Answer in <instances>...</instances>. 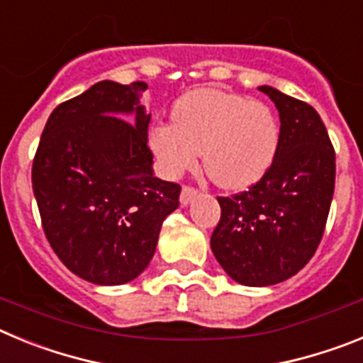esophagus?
Listing matches in <instances>:
<instances>
[{
    "label": "esophagus",
    "instance_id": "34e87169",
    "mask_svg": "<svg viewBox=\"0 0 363 363\" xmlns=\"http://www.w3.org/2000/svg\"><path fill=\"white\" fill-rule=\"evenodd\" d=\"M196 194H198V189L185 185V187L182 189V196H179V201H182V205H189L192 201V198L196 196Z\"/></svg>",
    "mask_w": 363,
    "mask_h": 363
}]
</instances>
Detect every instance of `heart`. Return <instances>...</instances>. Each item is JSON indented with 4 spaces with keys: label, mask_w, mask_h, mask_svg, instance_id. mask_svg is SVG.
Here are the masks:
<instances>
[{
    "label": "heart",
    "mask_w": 363,
    "mask_h": 363,
    "mask_svg": "<svg viewBox=\"0 0 363 363\" xmlns=\"http://www.w3.org/2000/svg\"><path fill=\"white\" fill-rule=\"evenodd\" d=\"M149 147L169 178L203 169L227 191H243L271 169L280 147L277 114L262 101L220 89H196L176 101L172 123L149 133Z\"/></svg>",
    "instance_id": "obj_1"
}]
</instances>
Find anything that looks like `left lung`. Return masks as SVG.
Returning <instances> with one entry per match:
<instances>
[{"mask_svg":"<svg viewBox=\"0 0 363 363\" xmlns=\"http://www.w3.org/2000/svg\"><path fill=\"white\" fill-rule=\"evenodd\" d=\"M280 114V147L259 182L218 198L221 218L211 249L242 285L267 287L294 277L320 245L335 192V149L309 104L258 86Z\"/></svg>","mask_w":363,"mask_h":363,"instance_id":"1","label":"left lung"}]
</instances>
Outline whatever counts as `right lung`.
Listing matches in <instances>:
<instances>
[{"label": "right lung", "instance_id": "add662e5", "mask_svg": "<svg viewBox=\"0 0 363 363\" xmlns=\"http://www.w3.org/2000/svg\"><path fill=\"white\" fill-rule=\"evenodd\" d=\"M145 91L105 79L60 104L32 163L45 236L69 271L96 285L140 277L179 205L182 187L154 176Z\"/></svg>", "mask_w": 363, "mask_h": 363}]
</instances>
